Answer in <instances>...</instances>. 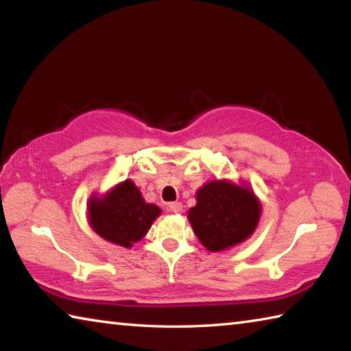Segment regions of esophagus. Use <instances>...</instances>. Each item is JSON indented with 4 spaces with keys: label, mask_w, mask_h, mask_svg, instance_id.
Here are the masks:
<instances>
[{
    "label": "esophagus",
    "mask_w": 351,
    "mask_h": 351,
    "mask_svg": "<svg viewBox=\"0 0 351 351\" xmlns=\"http://www.w3.org/2000/svg\"><path fill=\"white\" fill-rule=\"evenodd\" d=\"M169 210L171 213H181L182 212V204L180 203V201H175V203H170L169 204Z\"/></svg>",
    "instance_id": "esophagus-1"
}]
</instances>
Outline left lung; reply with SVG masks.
Returning <instances> with one entry per match:
<instances>
[{
  "instance_id": "left-lung-1",
  "label": "left lung",
  "mask_w": 351,
  "mask_h": 351,
  "mask_svg": "<svg viewBox=\"0 0 351 351\" xmlns=\"http://www.w3.org/2000/svg\"><path fill=\"white\" fill-rule=\"evenodd\" d=\"M261 204L246 184L210 181L197 192L189 221L206 249L219 252L247 240L257 228Z\"/></svg>"
}]
</instances>
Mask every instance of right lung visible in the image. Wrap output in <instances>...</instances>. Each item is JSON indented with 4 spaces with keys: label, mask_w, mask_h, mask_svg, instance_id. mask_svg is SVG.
Returning <instances> with one entry per match:
<instances>
[{
    "label": "right lung",
    "mask_w": 351,
    "mask_h": 351,
    "mask_svg": "<svg viewBox=\"0 0 351 351\" xmlns=\"http://www.w3.org/2000/svg\"><path fill=\"white\" fill-rule=\"evenodd\" d=\"M159 215L161 209L145 203L132 180L117 184L104 197L93 195L88 203V219L94 232L123 247L144 239Z\"/></svg>",
    "instance_id": "right-lung-1"
}]
</instances>
